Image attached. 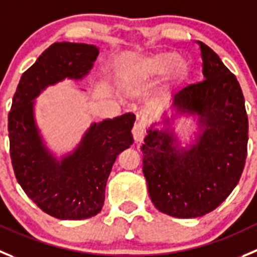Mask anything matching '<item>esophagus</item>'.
Masks as SVG:
<instances>
[{"instance_id":"obj_1","label":"esophagus","mask_w":257,"mask_h":257,"mask_svg":"<svg viewBox=\"0 0 257 257\" xmlns=\"http://www.w3.org/2000/svg\"><path fill=\"white\" fill-rule=\"evenodd\" d=\"M132 134H133V140L136 141V142H142L143 138L146 137V134H147V128H146V125L143 123H136L134 124L133 129H132Z\"/></svg>"}]
</instances>
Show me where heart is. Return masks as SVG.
Segmentation results:
<instances>
[{"label":"heart","mask_w":257,"mask_h":257,"mask_svg":"<svg viewBox=\"0 0 257 257\" xmlns=\"http://www.w3.org/2000/svg\"><path fill=\"white\" fill-rule=\"evenodd\" d=\"M179 58V54L171 50L129 53L120 62V78L126 85L141 86L153 78L169 73L172 70L174 80L177 82H183L188 78L190 66L185 61H180L178 64Z\"/></svg>","instance_id":"heart-1"}]
</instances>
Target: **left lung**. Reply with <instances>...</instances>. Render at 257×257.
Here are the masks:
<instances>
[{
    "label": "left lung",
    "mask_w": 257,
    "mask_h": 257,
    "mask_svg": "<svg viewBox=\"0 0 257 257\" xmlns=\"http://www.w3.org/2000/svg\"><path fill=\"white\" fill-rule=\"evenodd\" d=\"M196 43L205 80L174 97L176 111L199 115L203 129L196 145L179 151L170 133L151 128L142 146L151 200L176 218L201 217L222 204L238 184L247 156L248 119L238 81L217 53Z\"/></svg>",
    "instance_id": "left-lung-1"
}]
</instances>
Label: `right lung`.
Instances as JSON below:
<instances>
[{"instance_id": "right-lung-1", "label": "right lung", "mask_w": 257, "mask_h": 257, "mask_svg": "<svg viewBox=\"0 0 257 257\" xmlns=\"http://www.w3.org/2000/svg\"><path fill=\"white\" fill-rule=\"evenodd\" d=\"M99 49L83 43H54L23 73L9 112L10 156L26 195L58 219H86L100 213L105 186L117 155L133 143L132 112L93 123L72 155L57 161L43 145L33 100L48 85L80 80L93 66Z\"/></svg>"}]
</instances>
